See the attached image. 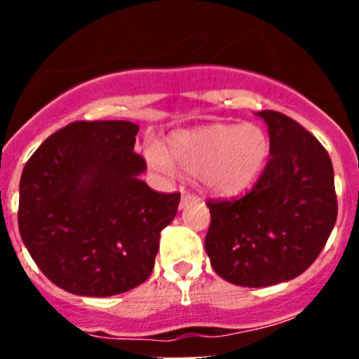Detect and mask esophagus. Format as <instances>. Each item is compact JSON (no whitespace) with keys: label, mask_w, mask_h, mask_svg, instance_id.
<instances>
[{"label":"esophagus","mask_w":359,"mask_h":359,"mask_svg":"<svg viewBox=\"0 0 359 359\" xmlns=\"http://www.w3.org/2000/svg\"><path fill=\"white\" fill-rule=\"evenodd\" d=\"M198 201H200V198H198L196 194L187 193V191H184L182 198H180V208L187 206V205H189V203H198Z\"/></svg>","instance_id":"1"}]
</instances>
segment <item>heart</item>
I'll use <instances>...</instances> for the list:
<instances>
[{"label":"heart","mask_w":359,"mask_h":359,"mask_svg":"<svg viewBox=\"0 0 359 359\" xmlns=\"http://www.w3.org/2000/svg\"><path fill=\"white\" fill-rule=\"evenodd\" d=\"M144 153L156 170L172 172L177 163L184 172L200 175L206 189L233 196L259 179L271 142L257 125H210L175 133L170 139V156L158 144H149Z\"/></svg>","instance_id":"1"}]
</instances>
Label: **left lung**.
I'll return each instance as SVG.
<instances>
[{
	"mask_svg": "<svg viewBox=\"0 0 359 359\" xmlns=\"http://www.w3.org/2000/svg\"><path fill=\"white\" fill-rule=\"evenodd\" d=\"M271 158L241 198L210 200L205 250L213 271L240 287H271L302 274L337 220L334 166L320 140L278 111L257 112Z\"/></svg>",
	"mask_w": 359,
	"mask_h": 359,
	"instance_id": "obj_1",
	"label": "left lung"
}]
</instances>
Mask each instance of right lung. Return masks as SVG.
<instances>
[{
	"mask_svg": "<svg viewBox=\"0 0 359 359\" xmlns=\"http://www.w3.org/2000/svg\"><path fill=\"white\" fill-rule=\"evenodd\" d=\"M132 121H74L48 137L25 163L19 231L53 285L74 295L109 297L153 273L159 233L177 215L180 193L139 179Z\"/></svg>",
	"mask_w": 359,
	"mask_h": 359,
	"instance_id": "add662e5",
	"label": "right lung"
}]
</instances>
